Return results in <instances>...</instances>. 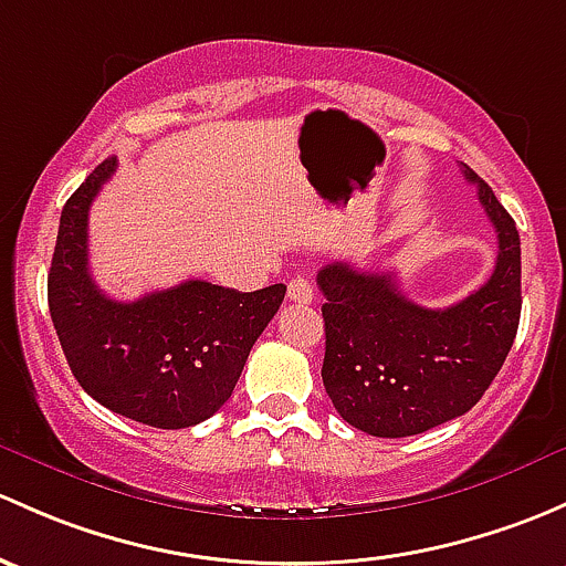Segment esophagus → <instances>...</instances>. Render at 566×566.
<instances>
[{
	"label": "esophagus",
	"instance_id": "esophagus-1",
	"mask_svg": "<svg viewBox=\"0 0 566 566\" xmlns=\"http://www.w3.org/2000/svg\"><path fill=\"white\" fill-rule=\"evenodd\" d=\"M287 298L293 303H312V298H314L312 284H308L303 276H293L287 282Z\"/></svg>",
	"mask_w": 566,
	"mask_h": 566
}]
</instances>
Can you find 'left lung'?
<instances>
[{
	"instance_id": "1",
	"label": "left lung",
	"mask_w": 566,
	"mask_h": 566,
	"mask_svg": "<svg viewBox=\"0 0 566 566\" xmlns=\"http://www.w3.org/2000/svg\"><path fill=\"white\" fill-rule=\"evenodd\" d=\"M478 184L499 254L491 279L448 308L418 306L392 273L331 263L323 290V382L336 412L371 437H412L461 418L483 398L515 342L521 319V238L493 189Z\"/></svg>"
}]
</instances>
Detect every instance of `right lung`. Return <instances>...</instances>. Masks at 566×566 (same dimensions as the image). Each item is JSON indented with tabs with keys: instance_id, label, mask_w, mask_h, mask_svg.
<instances>
[{
	"instance_id": "1",
	"label": "right lung",
	"mask_w": 566,
	"mask_h": 566,
	"mask_svg": "<svg viewBox=\"0 0 566 566\" xmlns=\"http://www.w3.org/2000/svg\"><path fill=\"white\" fill-rule=\"evenodd\" d=\"M113 170L116 157H108L62 208L48 271L53 328L94 401L143 426H198L233 396L287 287L238 293L189 279L129 303L108 298L88 271V208Z\"/></svg>"
}]
</instances>
